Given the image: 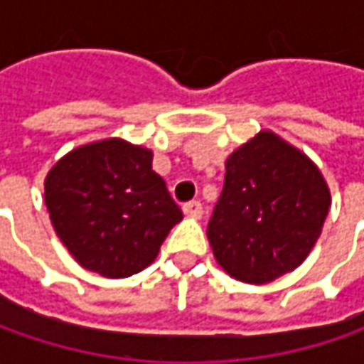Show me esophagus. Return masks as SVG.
<instances>
[{"instance_id":"esophagus-1","label":"esophagus","mask_w":364,"mask_h":364,"mask_svg":"<svg viewBox=\"0 0 364 364\" xmlns=\"http://www.w3.org/2000/svg\"><path fill=\"white\" fill-rule=\"evenodd\" d=\"M182 210H184V215L186 217L192 218H200L203 217V204L198 203V200H190L182 206Z\"/></svg>"}]
</instances>
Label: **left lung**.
I'll list each match as a JSON object with an SVG mask.
<instances>
[{
  "mask_svg": "<svg viewBox=\"0 0 364 364\" xmlns=\"http://www.w3.org/2000/svg\"><path fill=\"white\" fill-rule=\"evenodd\" d=\"M225 186L208 223L218 265L245 284L294 272L318 241L330 190L316 164L273 132L227 158Z\"/></svg>",
  "mask_w": 364,
  "mask_h": 364,
  "instance_id": "1",
  "label": "left lung"
}]
</instances>
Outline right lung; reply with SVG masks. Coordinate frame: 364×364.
I'll return each instance as SVG.
<instances>
[{
	"label": "right lung",
	"instance_id": "right-lung-1",
	"mask_svg": "<svg viewBox=\"0 0 364 364\" xmlns=\"http://www.w3.org/2000/svg\"><path fill=\"white\" fill-rule=\"evenodd\" d=\"M151 160L147 147L113 137L73 149L48 172L52 227L85 269L111 279L146 269L182 220Z\"/></svg>",
	"mask_w": 364,
	"mask_h": 364
}]
</instances>
